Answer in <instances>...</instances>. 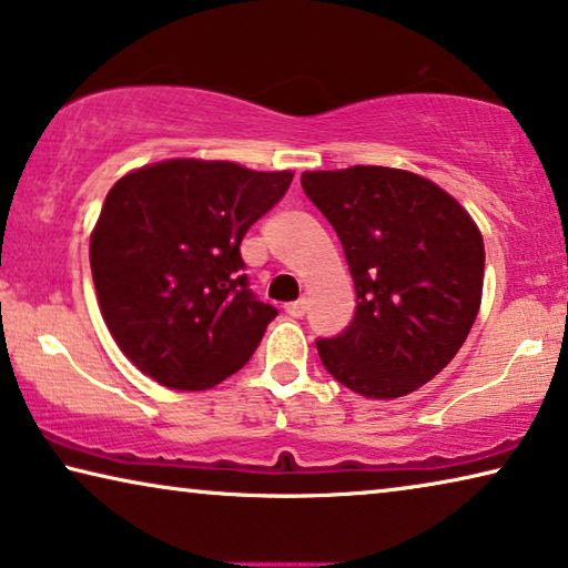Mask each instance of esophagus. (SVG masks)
I'll list each match as a JSON object with an SVG mask.
<instances>
[{"label":"esophagus","instance_id":"34e87169","mask_svg":"<svg viewBox=\"0 0 568 568\" xmlns=\"http://www.w3.org/2000/svg\"><path fill=\"white\" fill-rule=\"evenodd\" d=\"M304 312H307V300H300V302H292L286 304V314H292V317H304Z\"/></svg>","mask_w":568,"mask_h":568}]
</instances>
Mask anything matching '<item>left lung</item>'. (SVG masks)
Here are the masks:
<instances>
[{"mask_svg": "<svg viewBox=\"0 0 568 568\" xmlns=\"http://www.w3.org/2000/svg\"><path fill=\"white\" fill-rule=\"evenodd\" d=\"M302 187L343 243L357 296L351 327L317 343L322 365L365 398L412 394L475 325L483 233L447 190L408 170L302 172Z\"/></svg>", "mask_w": 568, "mask_h": 568, "instance_id": "left-lung-1", "label": "left lung"}]
</instances>
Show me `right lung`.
<instances>
[{
	"label": "right lung",
	"instance_id": "1",
	"mask_svg": "<svg viewBox=\"0 0 568 568\" xmlns=\"http://www.w3.org/2000/svg\"><path fill=\"white\" fill-rule=\"evenodd\" d=\"M294 172L178 156L126 172L91 231L101 317L162 386L207 390L241 371L276 317L241 274V241Z\"/></svg>",
	"mask_w": 568,
	"mask_h": 568
}]
</instances>
